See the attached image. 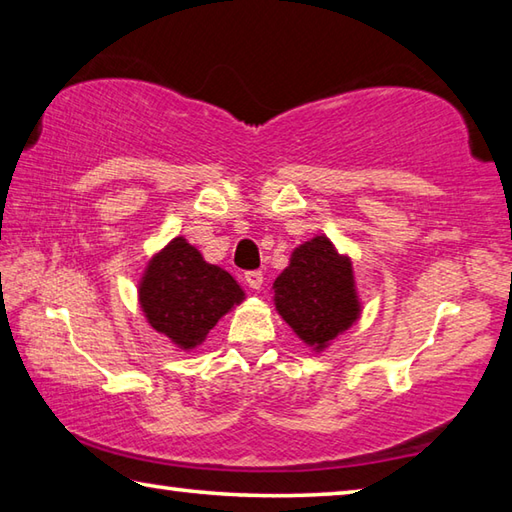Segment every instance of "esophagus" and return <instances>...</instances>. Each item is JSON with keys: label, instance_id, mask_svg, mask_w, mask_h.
Returning a JSON list of instances; mask_svg holds the SVG:
<instances>
[{"label": "esophagus", "instance_id": "esophagus-1", "mask_svg": "<svg viewBox=\"0 0 512 512\" xmlns=\"http://www.w3.org/2000/svg\"><path fill=\"white\" fill-rule=\"evenodd\" d=\"M244 277H246V284L253 288V291H259V288H262V284H264V273L262 271H248Z\"/></svg>", "mask_w": 512, "mask_h": 512}]
</instances>
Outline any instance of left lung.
<instances>
[{
    "mask_svg": "<svg viewBox=\"0 0 512 512\" xmlns=\"http://www.w3.org/2000/svg\"><path fill=\"white\" fill-rule=\"evenodd\" d=\"M273 302L295 336L315 353L327 349L362 313L351 259L322 232L293 250L291 262L273 282Z\"/></svg>",
    "mask_w": 512,
    "mask_h": 512,
    "instance_id": "1",
    "label": "left lung"
}]
</instances>
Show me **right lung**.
Wrapping results in <instances>:
<instances>
[{"instance_id":"obj_1","label":"right lung","mask_w":512,"mask_h":512,"mask_svg":"<svg viewBox=\"0 0 512 512\" xmlns=\"http://www.w3.org/2000/svg\"><path fill=\"white\" fill-rule=\"evenodd\" d=\"M244 300L235 277L208 264L185 237H174L154 253L138 280L145 320L181 351L203 345L210 329Z\"/></svg>"}]
</instances>
